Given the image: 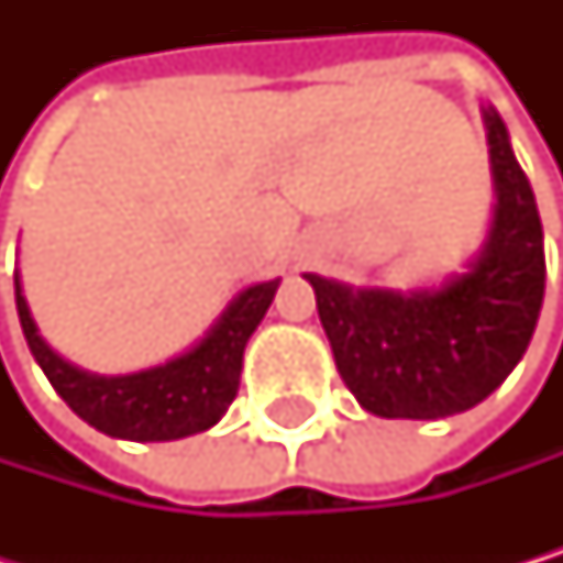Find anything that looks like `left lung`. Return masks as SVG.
<instances>
[{
    "label": "left lung",
    "instance_id": "8db88e82",
    "mask_svg": "<svg viewBox=\"0 0 563 563\" xmlns=\"http://www.w3.org/2000/svg\"><path fill=\"white\" fill-rule=\"evenodd\" d=\"M493 219L479 253L439 284L347 287L303 273L334 364L364 412L445 419L479 405L520 364L544 303V229L510 131L483 103Z\"/></svg>",
    "mask_w": 563,
    "mask_h": 563
}]
</instances>
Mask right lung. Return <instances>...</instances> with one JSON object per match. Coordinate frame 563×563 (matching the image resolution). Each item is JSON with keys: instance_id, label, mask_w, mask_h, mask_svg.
<instances>
[{"instance_id": "obj_1", "label": "right lung", "mask_w": 563, "mask_h": 563, "mask_svg": "<svg viewBox=\"0 0 563 563\" xmlns=\"http://www.w3.org/2000/svg\"><path fill=\"white\" fill-rule=\"evenodd\" d=\"M279 279L240 290L188 351L131 375H93L59 357L40 334L15 273V310L43 375L74 412L103 435L172 442L212 429L240 391L243 351L266 317Z\"/></svg>"}]
</instances>
